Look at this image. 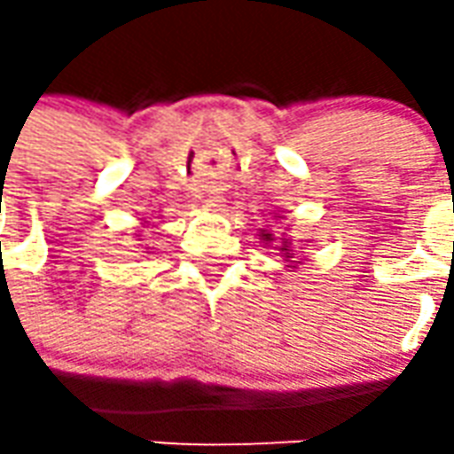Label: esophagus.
<instances>
[{
  "label": "esophagus",
  "instance_id": "1",
  "mask_svg": "<svg viewBox=\"0 0 454 454\" xmlns=\"http://www.w3.org/2000/svg\"><path fill=\"white\" fill-rule=\"evenodd\" d=\"M214 207H216V204H214Z\"/></svg>",
  "mask_w": 454,
  "mask_h": 454
}]
</instances>
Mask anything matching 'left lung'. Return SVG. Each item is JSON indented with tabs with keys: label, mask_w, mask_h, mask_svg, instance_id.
<instances>
[{
	"label": "left lung",
	"mask_w": 454,
	"mask_h": 454,
	"mask_svg": "<svg viewBox=\"0 0 454 454\" xmlns=\"http://www.w3.org/2000/svg\"><path fill=\"white\" fill-rule=\"evenodd\" d=\"M279 218H285V216H279V214H275L272 216V221H279ZM260 243H265L267 247H277L279 250V255H282V260H285V267L289 270V272H294L296 267L299 265H304L301 260H294L299 253H304V246H309V240H296V245L300 247L296 248L294 246V238L292 236H286V233H282V236L277 238L270 228H260Z\"/></svg>",
	"instance_id": "obj_1"
}]
</instances>
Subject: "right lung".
Returning <instances> with one entry per match:
<instances>
[{"label": "right lung", "mask_w": 454, "mask_h": 454, "mask_svg": "<svg viewBox=\"0 0 454 454\" xmlns=\"http://www.w3.org/2000/svg\"><path fill=\"white\" fill-rule=\"evenodd\" d=\"M145 223H148V221H145ZM145 223H143V228H145ZM143 253H150V247H145V250H143Z\"/></svg>", "instance_id": "1"}]
</instances>
